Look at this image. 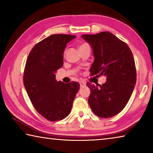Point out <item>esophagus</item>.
Listing matches in <instances>:
<instances>
[{
  "mask_svg": "<svg viewBox=\"0 0 153 153\" xmlns=\"http://www.w3.org/2000/svg\"><path fill=\"white\" fill-rule=\"evenodd\" d=\"M79 84H80V86H81V87L86 86V84H85V83L83 82H79Z\"/></svg>",
  "mask_w": 153,
  "mask_h": 153,
  "instance_id": "34e87169",
  "label": "esophagus"
}]
</instances>
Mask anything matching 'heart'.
Masks as SVG:
<instances>
[{"instance_id":"b5f03b06","label":"heart","mask_w":153,"mask_h":153,"mask_svg":"<svg viewBox=\"0 0 153 153\" xmlns=\"http://www.w3.org/2000/svg\"><path fill=\"white\" fill-rule=\"evenodd\" d=\"M86 45V44H84V45H82V46H80V47H81V46H84V45Z\"/></svg>"}]
</instances>
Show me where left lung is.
Here are the masks:
<instances>
[{"mask_svg":"<svg viewBox=\"0 0 153 153\" xmlns=\"http://www.w3.org/2000/svg\"><path fill=\"white\" fill-rule=\"evenodd\" d=\"M81 37L93 51L94 61L90 69L91 76L107 77L101 86L86 84L90 90L89 105L98 117H112L126 107L135 87L136 70L133 54L126 43L111 32Z\"/></svg>","mask_w":153,"mask_h":153,"instance_id":"obj_1","label":"left lung"}]
</instances>
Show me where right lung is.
I'll return each instance as SVG.
<instances>
[{
	"instance_id": "right-lung-1",
	"label": "right lung",
	"mask_w": 153,
	"mask_h": 153,
	"mask_svg": "<svg viewBox=\"0 0 153 153\" xmlns=\"http://www.w3.org/2000/svg\"><path fill=\"white\" fill-rule=\"evenodd\" d=\"M76 36L53 34L33 46L25 64L24 84L33 107L51 121L63 120L70 113L79 88L78 82H57L55 74L63 65L67 44Z\"/></svg>"
}]
</instances>
